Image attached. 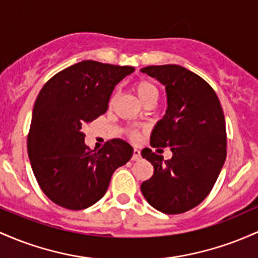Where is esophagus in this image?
<instances>
[{
  "mask_svg": "<svg viewBox=\"0 0 258 258\" xmlns=\"http://www.w3.org/2000/svg\"><path fill=\"white\" fill-rule=\"evenodd\" d=\"M140 158H141L140 151L135 149L134 151H133V157H132V160H133V161H139V160H140Z\"/></svg>",
  "mask_w": 258,
  "mask_h": 258,
  "instance_id": "34e87169",
  "label": "esophagus"
}]
</instances>
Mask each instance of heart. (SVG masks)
I'll return each mask as SVG.
<instances>
[{"mask_svg":"<svg viewBox=\"0 0 258 258\" xmlns=\"http://www.w3.org/2000/svg\"><path fill=\"white\" fill-rule=\"evenodd\" d=\"M133 89H134L135 94L138 95L139 100H140L144 105H146V103L149 102H156V101H157L158 89L157 86H156L153 83L150 82V80H146V79L138 80V82H135ZM113 102H114V97H112L109 105L112 106L113 105ZM130 138L137 140L139 138V133L133 130V132H130Z\"/></svg>","mask_w":258,"mask_h":258,"instance_id":"b5f03b06","label":"heart"}]
</instances>
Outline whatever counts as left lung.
Instances as JSON below:
<instances>
[{
  "label": "left lung",
  "instance_id": "left-lung-1",
  "mask_svg": "<svg viewBox=\"0 0 258 258\" xmlns=\"http://www.w3.org/2000/svg\"><path fill=\"white\" fill-rule=\"evenodd\" d=\"M143 73L166 86L167 111L152 130V147H170L173 157L144 149L153 175L141 184L152 207L178 215L201 204L212 190L227 157L224 113L218 96L198 74L176 64L149 66Z\"/></svg>",
  "mask_w": 258,
  "mask_h": 258
}]
</instances>
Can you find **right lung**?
Instances as JSON below:
<instances>
[{
    "mask_svg": "<svg viewBox=\"0 0 258 258\" xmlns=\"http://www.w3.org/2000/svg\"><path fill=\"white\" fill-rule=\"evenodd\" d=\"M134 67L83 60L51 78L37 95L28 153L40 187L56 205L79 211L105 195L112 174L133 147L112 139L100 150L86 146L83 128L106 113L115 85Z\"/></svg>",
    "mask_w": 258,
    "mask_h": 258,
    "instance_id": "1",
    "label": "right lung"
}]
</instances>
